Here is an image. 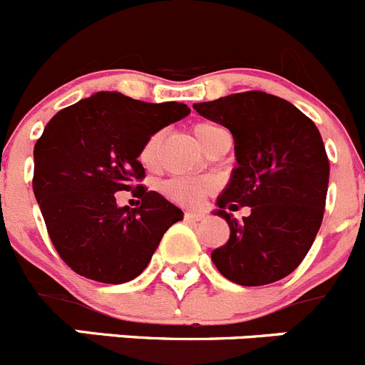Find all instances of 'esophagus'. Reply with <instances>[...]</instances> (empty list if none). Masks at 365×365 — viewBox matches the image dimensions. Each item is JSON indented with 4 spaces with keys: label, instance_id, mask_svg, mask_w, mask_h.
I'll use <instances>...</instances> for the list:
<instances>
[{
    "label": "esophagus",
    "instance_id": "esophagus-1",
    "mask_svg": "<svg viewBox=\"0 0 365 365\" xmlns=\"http://www.w3.org/2000/svg\"><path fill=\"white\" fill-rule=\"evenodd\" d=\"M185 218L188 222H200L204 218V215L199 213V211H186Z\"/></svg>",
    "mask_w": 365,
    "mask_h": 365
}]
</instances>
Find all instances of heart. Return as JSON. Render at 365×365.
I'll return each mask as SVG.
<instances>
[{"label": "heart", "mask_w": 365, "mask_h": 365, "mask_svg": "<svg viewBox=\"0 0 365 365\" xmlns=\"http://www.w3.org/2000/svg\"><path fill=\"white\" fill-rule=\"evenodd\" d=\"M193 130H195L197 140H199V143L204 148L207 145V141L213 136H217L218 133H222L224 128H220L218 125L199 123ZM159 143H161V134L159 133L152 134V136H148L145 140L143 147L140 150L141 165L147 166V168L155 165V161H158ZM211 188H213V182L210 179H206V177H172V179L165 180L161 185L163 195L166 199L173 200V202L182 204V206H197L202 200V197L211 192Z\"/></svg>", "instance_id": "heart-1"}]
</instances>
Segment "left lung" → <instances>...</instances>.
<instances>
[{"label": "left lung", "mask_w": 365, "mask_h": 365, "mask_svg": "<svg viewBox=\"0 0 365 365\" xmlns=\"http://www.w3.org/2000/svg\"><path fill=\"white\" fill-rule=\"evenodd\" d=\"M193 109L231 130L238 163L217 199L215 215L229 224V240L211 252L215 267L244 287L283 279L310 251L324 215L329 163L319 128L292 103L263 91ZM240 205L252 215L238 222L225 210Z\"/></svg>", "instance_id": "obj_1"}]
</instances>
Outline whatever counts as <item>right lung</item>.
Listing matches in <instances>:
<instances>
[{
  "instance_id": "add662e5",
  "label": "right lung",
  "mask_w": 365,
  "mask_h": 365,
  "mask_svg": "<svg viewBox=\"0 0 365 365\" xmlns=\"http://www.w3.org/2000/svg\"><path fill=\"white\" fill-rule=\"evenodd\" d=\"M179 102L147 103L100 91L58 110L34 148V195L58 256L76 274L120 284L147 269L163 235L182 211L141 185L142 206L115 204L145 177V140L182 120Z\"/></svg>"
}]
</instances>
